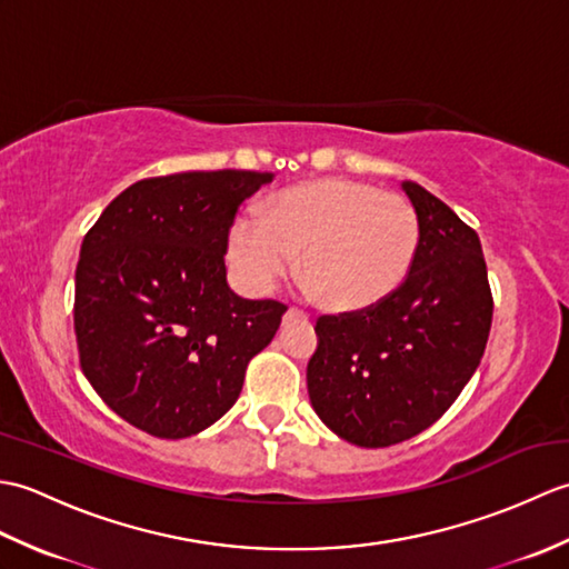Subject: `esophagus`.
Wrapping results in <instances>:
<instances>
[{
	"label": "esophagus",
	"mask_w": 569,
	"mask_h": 569,
	"mask_svg": "<svg viewBox=\"0 0 569 569\" xmlns=\"http://www.w3.org/2000/svg\"><path fill=\"white\" fill-rule=\"evenodd\" d=\"M288 316H293V318H306V312L300 310V308H288Z\"/></svg>",
	"instance_id": "obj_1"
}]
</instances>
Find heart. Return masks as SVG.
I'll list each match as a JSON object with an SVG mask.
<instances>
[{
  "instance_id": "heart-1",
  "label": "heart",
  "mask_w": 569,
  "mask_h": 569,
  "mask_svg": "<svg viewBox=\"0 0 569 569\" xmlns=\"http://www.w3.org/2000/svg\"><path fill=\"white\" fill-rule=\"evenodd\" d=\"M420 220L396 192L352 178H322L278 192L263 220L237 214L227 257L251 293H269L291 271L325 308L367 310L389 300L413 269Z\"/></svg>"
}]
</instances>
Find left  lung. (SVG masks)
<instances>
[{"instance_id": "obj_1", "label": "left lung", "mask_w": 569, "mask_h": 569, "mask_svg": "<svg viewBox=\"0 0 569 569\" xmlns=\"http://www.w3.org/2000/svg\"><path fill=\"white\" fill-rule=\"evenodd\" d=\"M420 220L406 283L383 303L320 316L308 393L320 420L359 447H389L440 420L485 357L493 298L475 229L403 183Z\"/></svg>"}]
</instances>
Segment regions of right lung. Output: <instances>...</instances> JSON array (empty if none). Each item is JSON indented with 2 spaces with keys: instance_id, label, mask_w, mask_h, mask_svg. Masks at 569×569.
<instances>
[{
  "instance_id": "right-lung-1",
  "label": "right lung",
  "mask_w": 569,
  "mask_h": 569,
  "mask_svg": "<svg viewBox=\"0 0 569 569\" xmlns=\"http://www.w3.org/2000/svg\"><path fill=\"white\" fill-rule=\"evenodd\" d=\"M271 173L143 178L107 204L76 269L80 369L119 418L178 440L222 418L288 306L227 286L239 204Z\"/></svg>"
}]
</instances>
